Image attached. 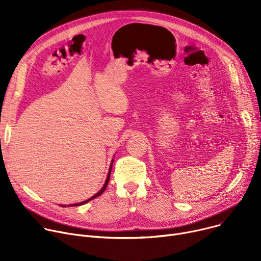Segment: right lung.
Segmentation results:
<instances>
[{
  "instance_id": "add662e5",
  "label": "right lung",
  "mask_w": 261,
  "mask_h": 261,
  "mask_svg": "<svg viewBox=\"0 0 261 261\" xmlns=\"http://www.w3.org/2000/svg\"><path fill=\"white\" fill-rule=\"evenodd\" d=\"M113 163H114V160L111 161V164H110V167H109V171H108V174H107L106 180H105V182H104V185H103V187L100 189V191H99V192H97V193H96L94 196H92L91 198L87 199L86 201H82V202H79V203H73V204H69V205H65V204H62L61 206H63V207H66V206H79V205H83V204H85V203H87V202L91 201L92 199H94V198H96V197L100 196V195H101V194L104 192V190L106 189L107 185H108V181H109V177H110V172H111V167H113Z\"/></svg>"
}]
</instances>
